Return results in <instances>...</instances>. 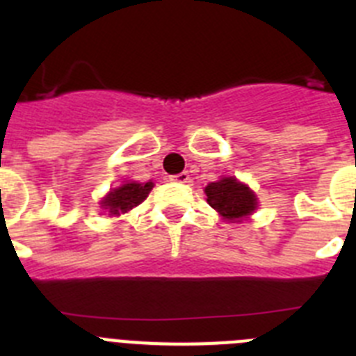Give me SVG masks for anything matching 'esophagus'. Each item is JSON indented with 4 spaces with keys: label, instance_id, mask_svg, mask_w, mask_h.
I'll return each instance as SVG.
<instances>
[{
    "label": "esophagus",
    "instance_id": "34e87169",
    "mask_svg": "<svg viewBox=\"0 0 356 356\" xmlns=\"http://www.w3.org/2000/svg\"><path fill=\"white\" fill-rule=\"evenodd\" d=\"M171 180L176 181V184H188V181H191V176H188V172H180V175L172 176Z\"/></svg>",
    "mask_w": 356,
    "mask_h": 356
}]
</instances>
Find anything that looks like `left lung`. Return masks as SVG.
<instances>
[{
  "instance_id": "8db88e82",
  "label": "left lung",
  "mask_w": 356,
  "mask_h": 356,
  "mask_svg": "<svg viewBox=\"0 0 356 356\" xmlns=\"http://www.w3.org/2000/svg\"><path fill=\"white\" fill-rule=\"evenodd\" d=\"M207 203L226 222L248 221L259 207V197L235 176H222L205 187Z\"/></svg>"
}]
</instances>
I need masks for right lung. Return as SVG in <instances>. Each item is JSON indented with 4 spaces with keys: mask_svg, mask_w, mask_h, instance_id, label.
<instances>
[{
    "mask_svg": "<svg viewBox=\"0 0 356 356\" xmlns=\"http://www.w3.org/2000/svg\"><path fill=\"white\" fill-rule=\"evenodd\" d=\"M153 187H155L153 181L139 184V181L127 180L119 187L110 188L108 193L105 194V197L99 201V205L108 213V217H119L122 213H128L130 210H134L137 205H140Z\"/></svg>",
    "mask_w": 356,
    "mask_h": 356,
    "instance_id": "right-lung-1",
    "label": "right lung"
}]
</instances>
